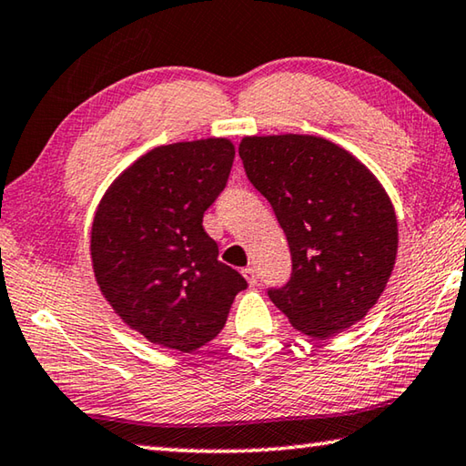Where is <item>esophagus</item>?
I'll use <instances>...</instances> for the list:
<instances>
[{
	"label": "esophagus",
	"mask_w": 466,
	"mask_h": 466,
	"mask_svg": "<svg viewBox=\"0 0 466 466\" xmlns=\"http://www.w3.org/2000/svg\"><path fill=\"white\" fill-rule=\"evenodd\" d=\"M241 274H243V279L248 280L249 287H256V284H258V276H256V270H254V268H243Z\"/></svg>",
	"instance_id": "obj_1"
}]
</instances>
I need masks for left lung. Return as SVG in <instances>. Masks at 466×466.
Here are the masks:
<instances>
[{"label":"left lung","mask_w":466,"mask_h":466,"mask_svg":"<svg viewBox=\"0 0 466 466\" xmlns=\"http://www.w3.org/2000/svg\"><path fill=\"white\" fill-rule=\"evenodd\" d=\"M239 155L292 256L290 280L270 290L272 303L311 338L362 321L385 292L399 248L395 208L379 177L315 135L243 137Z\"/></svg>","instance_id":"left-lung-1"}]
</instances>
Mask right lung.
I'll return each mask as SVG.
<instances>
[{"mask_svg": "<svg viewBox=\"0 0 466 466\" xmlns=\"http://www.w3.org/2000/svg\"><path fill=\"white\" fill-rule=\"evenodd\" d=\"M233 159L227 137L153 147L97 204L89 235L96 282L120 321L151 344L186 354L208 344L248 287L218 262L202 227Z\"/></svg>", "mask_w": 466, "mask_h": 466, "instance_id": "add662e5", "label": "right lung"}]
</instances>
